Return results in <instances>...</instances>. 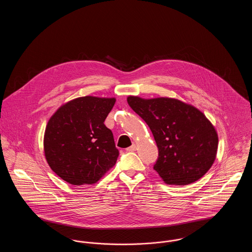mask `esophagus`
<instances>
[{"mask_svg":"<svg viewBox=\"0 0 252 252\" xmlns=\"http://www.w3.org/2000/svg\"><path fill=\"white\" fill-rule=\"evenodd\" d=\"M137 150V144H132L130 147H128V148H126V151H136Z\"/></svg>","mask_w":252,"mask_h":252,"instance_id":"34e87169","label":"esophagus"}]
</instances>
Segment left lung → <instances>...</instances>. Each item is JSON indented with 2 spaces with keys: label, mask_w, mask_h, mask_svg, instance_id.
<instances>
[{
  "label": "left lung",
  "mask_w": 252,
  "mask_h": 252,
  "mask_svg": "<svg viewBox=\"0 0 252 252\" xmlns=\"http://www.w3.org/2000/svg\"><path fill=\"white\" fill-rule=\"evenodd\" d=\"M130 108L150 127L158 148L154 170L168 185L201 179L216 160L218 135L202 111L176 98L127 96Z\"/></svg>",
  "instance_id": "1"
}]
</instances>
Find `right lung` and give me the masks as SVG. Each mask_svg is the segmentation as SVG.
Wrapping results in <instances>:
<instances>
[{
  "instance_id": "1",
  "label": "right lung",
  "mask_w": 252,
  "mask_h": 252,
  "mask_svg": "<svg viewBox=\"0 0 252 252\" xmlns=\"http://www.w3.org/2000/svg\"><path fill=\"white\" fill-rule=\"evenodd\" d=\"M115 102L114 97H78L51 116L44 156L60 179L76 186L94 184L115 165L119 151L104 124Z\"/></svg>"
}]
</instances>
